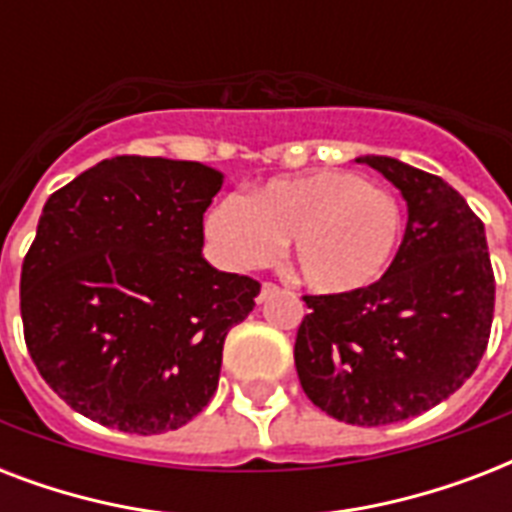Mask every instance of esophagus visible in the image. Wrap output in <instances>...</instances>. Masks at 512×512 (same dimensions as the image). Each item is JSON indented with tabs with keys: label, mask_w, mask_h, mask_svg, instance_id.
<instances>
[{
	"label": "esophagus",
	"mask_w": 512,
	"mask_h": 512,
	"mask_svg": "<svg viewBox=\"0 0 512 512\" xmlns=\"http://www.w3.org/2000/svg\"><path fill=\"white\" fill-rule=\"evenodd\" d=\"M273 295H279V287H276V284H271V281H265L263 289H260V295H257V303H265V300Z\"/></svg>",
	"instance_id": "1"
}]
</instances>
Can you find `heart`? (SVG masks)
<instances>
[{"mask_svg": "<svg viewBox=\"0 0 512 512\" xmlns=\"http://www.w3.org/2000/svg\"><path fill=\"white\" fill-rule=\"evenodd\" d=\"M404 217L396 196L350 170L276 177L209 209L207 239L233 268H257L292 239L297 276L316 295H353L382 279Z\"/></svg>", "mask_w": 512, "mask_h": 512, "instance_id": "obj_1", "label": "heart"}]
</instances>
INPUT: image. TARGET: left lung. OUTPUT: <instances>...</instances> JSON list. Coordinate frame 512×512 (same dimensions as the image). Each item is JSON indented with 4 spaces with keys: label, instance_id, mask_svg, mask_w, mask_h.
Listing matches in <instances>:
<instances>
[{
    "label": "left lung",
    "instance_id": "8db88e82",
    "mask_svg": "<svg viewBox=\"0 0 512 512\" xmlns=\"http://www.w3.org/2000/svg\"><path fill=\"white\" fill-rule=\"evenodd\" d=\"M406 201L404 241L380 281L353 295L303 297L295 340L305 396L348 425H390L449 398L484 356L494 271L484 223L438 175L358 156Z\"/></svg>",
    "mask_w": 512,
    "mask_h": 512
}]
</instances>
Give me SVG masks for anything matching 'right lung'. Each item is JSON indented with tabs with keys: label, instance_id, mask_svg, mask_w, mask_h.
<instances>
[{
	"label": "right lung",
	"instance_id": "1",
	"mask_svg": "<svg viewBox=\"0 0 512 512\" xmlns=\"http://www.w3.org/2000/svg\"><path fill=\"white\" fill-rule=\"evenodd\" d=\"M220 185L207 164L114 156L47 199L20 316L36 369L74 412L154 436L215 396L225 335L260 295L201 255Z\"/></svg>",
	"mask_w": 512,
	"mask_h": 512
}]
</instances>
